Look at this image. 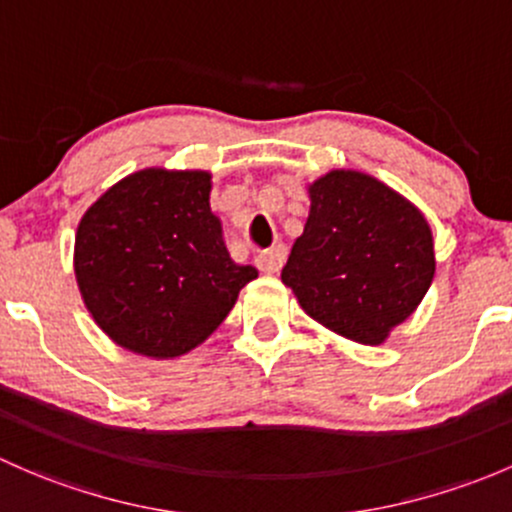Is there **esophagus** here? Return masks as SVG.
<instances>
[{"label":"esophagus","mask_w":512,"mask_h":512,"mask_svg":"<svg viewBox=\"0 0 512 512\" xmlns=\"http://www.w3.org/2000/svg\"><path fill=\"white\" fill-rule=\"evenodd\" d=\"M284 260H287V247L284 245H274L270 250H262L260 255H257V267H260L262 272L272 274V272H279L282 270Z\"/></svg>","instance_id":"34e87169"}]
</instances>
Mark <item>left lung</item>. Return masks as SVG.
<instances>
[{
	"mask_svg": "<svg viewBox=\"0 0 512 512\" xmlns=\"http://www.w3.org/2000/svg\"><path fill=\"white\" fill-rule=\"evenodd\" d=\"M311 213L282 270L301 309L375 346L417 309L434 277V242L410 201L360 171L309 188Z\"/></svg>",
	"mask_w": 512,
	"mask_h": 512,
	"instance_id": "obj_1",
	"label": "left lung"
}]
</instances>
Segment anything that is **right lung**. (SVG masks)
<instances>
[{
	"label": "right lung",
	"instance_id": "add662e5",
	"mask_svg": "<svg viewBox=\"0 0 512 512\" xmlns=\"http://www.w3.org/2000/svg\"><path fill=\"white\" fill-rule=\"evenodd\" d=\"M206 171L144 169L105 191L75 235L85 306L117 346L149 358L196 348L257 277L225 250Z\"/></svg>",
	"mask_w": 512,
	"mask_h": 512
}]
</instances>
